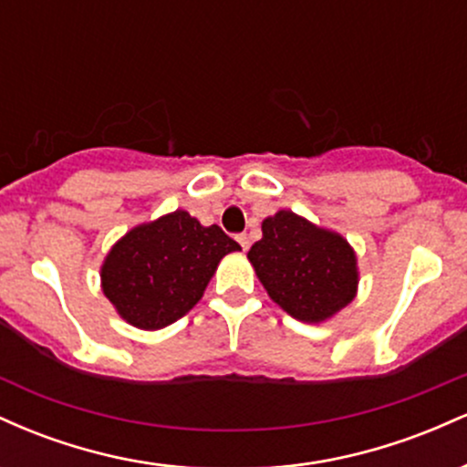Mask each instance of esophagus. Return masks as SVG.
<instances>
[{
    "mask_svg": "<svg viewBox=\"0 0 467 467\" xmlns=\"http://www.w3.org/2000/svg\"><path fill=\"white\" fill-rule=\"evenodd\" d=\"M237 241H239V245H241V250H248V245H250V239H248V234H237Z\"/></svg>",
    "mask_w": 467,
    "mask_h": 467,
    "instance_id": "34e87169",
    "label": "esophagus"
}]
</instances>
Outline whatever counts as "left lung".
Segmentation results:
<instances>
[{"instance_id":"8db88e82","label":"left lung","mask_w":467,"mask_h":467,"mask_svg":"<svg viewBox=\"0 0 467 467\" xmlns=\"http://www.w3.org/2000/svg\"><path fill=\"white\" fill-rule=\"evenodd\" d=\"M264 237L248 252L270 298L292 318L323 323L358 292V259L345 237L292 211L261 223Z\"/></svg>"}]
</instances>
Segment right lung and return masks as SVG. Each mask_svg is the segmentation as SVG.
Listing matches in <instances>:
<instances>
[{
    "mask_svg": "<svg viewBox=\"0 0 467 467\" xmlns=\"http://www.w3.org/2000/svg\"><path fill=\"white\" fill-rule=\"evenodd\" d=\"M241 250L219 226L186 211L131 228L100 267L105 296L138 329H162L195 307L219 261Z\"/></svg>",
    "mask_w": 467,
    "mask_h": 467,
    "instance_id": "right-lung-1",
    "label": "right lung"
}]
</instances>
